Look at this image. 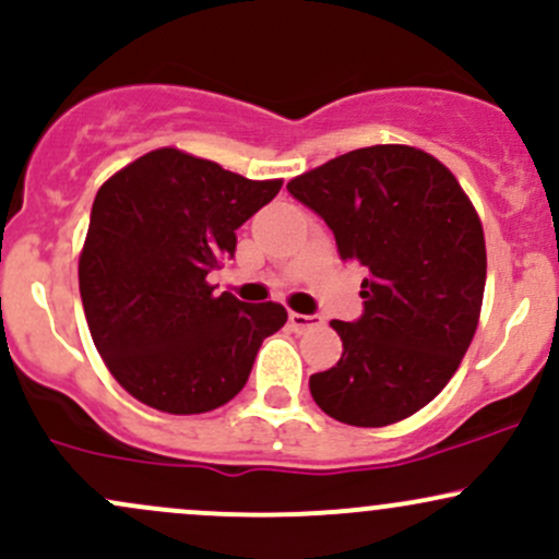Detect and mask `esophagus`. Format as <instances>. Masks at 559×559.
I'll use <instances>...</instances> for the list:
<instances>
[{
	"label": "esophagus",
	"mask_w": 559,
	"mask_h": 559,
	"mask_svg": "<svg viewBox=\"0 0 559 559\" xmlns=\"http://www.w3.org/2000/svg\"><path fill=\"white\" fill-rule=\"evenodd\" d=\"M289 323L297 334H305V331H312L321 326V316H302V312H289Z\"/></svg>",
	"instance_id": "1"
}]
</instances>
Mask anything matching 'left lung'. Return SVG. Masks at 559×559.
Segmentation results:
<instances>
[{
  "label": "left lung",
  "instance_id": "obj_1",
  "mask_svg": "<svg viewBox=\"0 0 559 559\" xmlns=\"http://www.w3.org/2000/svg\"><path fill=\"white\" fill-rule=\"evenodd\" d=\"M364 267V316L331 321L340 364L312 373V401L353 427L425 408L467 353L486 289V238L456 177L411 145H371L289 182Z\"/></svg>",
  "mask_w": 559,
  "mask_h": 559
}]
</instances>
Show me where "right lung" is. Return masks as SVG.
Instances as JSON below:
<instances>
[{
    "label": "right lung",
    "instance_id": "right-lung-1",
    "mask_svg": "<svg viewBox=\"0 0 559 559\" xmlns=\"http://www.w3.org/2000/svg\"><path fill=\"white\" fill-rule=\"evenodd\" d=\"M278 190L177 148L145 153L97 190L79 292L97 353L140 403L204 414L243 390L286 310L214 297L206 275Z\"/></svg>",
    "mask_w": 559,
    "mask_h": 559
}]
</instances>
